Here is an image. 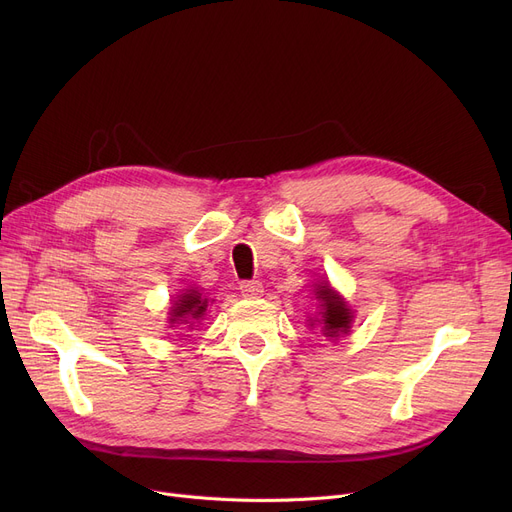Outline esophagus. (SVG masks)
I'll return each instance as SVG.
<instances>
[{"instance_id": "1", "label": "esophagus", "mask_w": 512, "mask_h": 512, "mask_svg": "<svg viewBox=\"0 0 512 512\" xmlns=\"http://www.w3.org/2000/svg\"><path fill=\"white\" fill-rule=\"evenodd\" d=\"M240 292H242V297L257 299V297H261V294H263V284L259 280L240 282Z\"/></svg>"}]
</instances>
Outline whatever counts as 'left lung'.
Masks as SVG:
<instances>
[{"mask_svg": "<svg viewBox=\"0 0 512 512\" xmlns=\"http://www.w3.org/2000/svg\"><path fill=\"white\" fill-rule=\"evenodd\" d=\"M315 299L319 301V319L309 317V326L321 324V332L326 338H338L351 332L353 311L346 301L330 286V282L315 284Z\"/></svg>", "mask_w": 512, "mask_h": 512, "instance_id": "1", "label": "left lung"}]
</instances>
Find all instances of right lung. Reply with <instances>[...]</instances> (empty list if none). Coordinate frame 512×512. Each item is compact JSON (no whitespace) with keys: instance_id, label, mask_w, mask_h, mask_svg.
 <instances>
[{"instance_id":"obj_1","label":"right lung","mask_w":512,"mask_h":512,"mask_svg":"<svg viewBox=\"0 0 512 512\" xmlns=\"http://www.w3.org/2000/svg\"><path fill=\"white\" fill-rule=\"evenodd\" d=\"M207 303L209 299L203 297L201 290L186 288L182 294H178L174 305L170 307V328H174V324H184L188 328H193V324H197V321L203 319V315L207 313Z\"/></svg>"}]
</instances>
